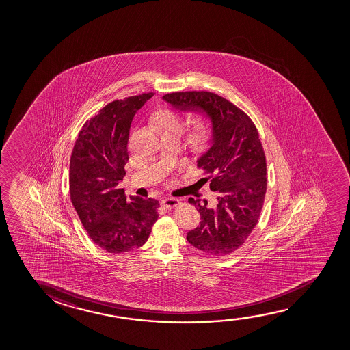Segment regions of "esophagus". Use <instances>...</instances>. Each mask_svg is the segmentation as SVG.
<instances>
[{"label": "esophagus", "mask_w": 350, "mask_h": 350, "mask_svg": "<svg viewBox=\"0 0 350 350\" xmlns=\"http://www.w3.org/2000/svg\"><path fill=\"white\" fill-rule=\"evenodd\" d=\"M161 204H163L165 208L171 209V208H173V206H176L179 204V200H178V198H174V197H168V198H165V200H163Z\"/></svg>", "instance_id": "esophagus-1"}]
</instances>
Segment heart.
I'll list each match as a JSON object with an SVG mask.
<instances>
[{
	"label": "heart",
	"instance_id": "obj_1",
	"mask_svg": "<svg viewBox=\"0 0 350 350\" xmlns=\"http://www.w3.org/2000/svg\"><path fill=\"white\" fill-rule=\"evenodd\" d=\"M158 123L163 133L170 134H182L185 122L180 115L171 110H163L158 115ZM211 120L206 116H198L192 122L189 134H187V142L193 149H200L206 144V141L211 136Z\"/></svg>",
	"mask_w": 350,
	"mask_h": 350
}]
</instances>
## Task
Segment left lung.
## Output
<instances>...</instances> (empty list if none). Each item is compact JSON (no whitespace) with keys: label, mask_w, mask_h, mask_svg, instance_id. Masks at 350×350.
<instances>
[{"label":"left lung","mask_w":350,"mask_h":350,"mask_svg":"<svg viewBox=\"0 0 350 350\" xmlns=\"http://www.w3.org/2000/svg\"><path fill=\"white\" fill-rule=\"evenodd\" d=\"M163 99L211 120V147L198 158L197 167L209 174L216 206L189 198L202 221L187 239L208 254H232L257 225L267 192V160L257 128L244 111L211 92H174Z\"/></svg>","instance_id":"1"}]
</instances>
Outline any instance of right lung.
Wrapping results in <instances>:
<instances>
[{
    "instance_id": "add662e5",
    "label": "right lung",
    "mask_w": 350,
    "mask_h": 350,
    "mask_svg": "<svg viewBox=\"0 0 350 350\" xmlns=\"http://www.w3.org/2000/svg\"><path fill=\"white\" fill-rule=\"evenodd\" d=\"M154 93L115 100L87 120L72 148L69 191L91 239L110 254L137 249L158 220L154 198H126L118 183L129 160L128 139L135 113Z\"/></svg>"
}]
</instances>
